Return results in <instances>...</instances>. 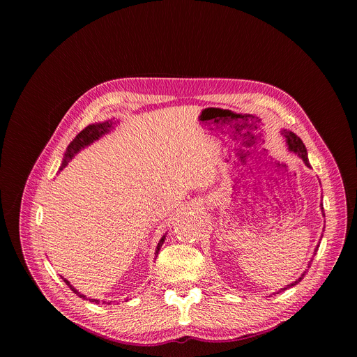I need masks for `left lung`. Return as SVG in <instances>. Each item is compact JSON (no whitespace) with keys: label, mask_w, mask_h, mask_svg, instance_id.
<instances>
[{"label":"left lung","mask_w":357,"mask_h":357,"mask_svg":"<svg viewBox=\"0 0 357 357\" xmlns=\"http://www.w3.org/2000/svg\"><path fill=\"white\" fill-rule=\"evenodd\" d=\"M281 135H284V138H285V144H287V148H288V151L289 152H294V154H296L302 161H303V164L307 165L308 168H311V164H310V160H308V152H307V148H305V145H303V142H302V139L296 135V134H294L292 131H289V130H287V128H282L281 130ZM321 211H322V215L325 216V213H324V205L321 203ZM322 237V236H321ZM318 248H319V243L317 244V247H315V250H314V256H312V259H311V261L314 260V257H315V254H317V251H318ZM311 261L308 263V268L311 267ZM308 268L305 270L301 275H299V278H296L294 282H291V284H288L287 287H284V288H281L280 291H277V292H274V294H280V292H284L285 289H288V288H291V287H294V285H296V284H299L301 282V280L303 278V275L307 274V271H308Z\"/></svg>","instance_id":"left-lung-1"}]
</instances>
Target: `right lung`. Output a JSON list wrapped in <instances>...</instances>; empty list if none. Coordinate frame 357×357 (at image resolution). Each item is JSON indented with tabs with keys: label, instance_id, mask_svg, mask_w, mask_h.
Instances as JSON below:
<instances>
[{
	"label": "right lung",
	"instance_id": "add662e5",
	"mask_svg": "<svg viewBox=\"0 0 357 357\" xmlns=\"http://www.w3.org/2000/svg\"><path fill=\"white\" fill-rule=\"evenodd\" d=\"M114 124L116 123H113L112 120H107V121H103V123H94V124H89L84 130H82L76 137H75V139L68 145V148H66V152H65V155H63V160H62V164H61V168H59V171H62L73 158H75V155L76 154H79V152L82 151V149H84L86 146H89V145H91L94 141H97V139H100L101 137L103 135H106V134H109L112 130H114ZM167 234L168 233H165L162 237H161V240H160V243H158V245H157V248H155V257L158 256V252H160V250H161V247H162V244H164V241H165V237H167ZM62 280L66 282V285L77 295V296H80V298H83V299H89L90 302H96V303H98L100 301L98 299H90V298H87L86 295H83V294H80L68 280H65L63 277H62ZM103 303H105V301H103ZM109 305H110V302H107Z\"/></svg>",
	"mask_w": 357,
	"mask_h": 357
}]
</instances>
